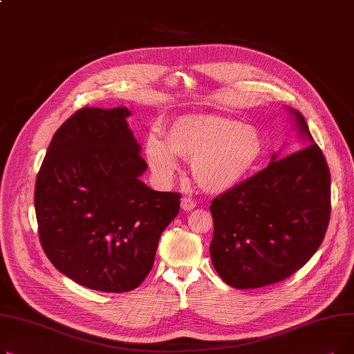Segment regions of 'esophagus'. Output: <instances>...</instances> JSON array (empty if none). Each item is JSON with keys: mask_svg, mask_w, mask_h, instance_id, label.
Instances as JSON below:
<instances>
[{"mask_svg": "<svg viewBox=\"0 0 354 354\" xmlns=\"http://www.w3.org/2000/svg\"><path fill=\"white\" fill-rule=\"evenodd\" d=\"M180 207H182L183 211H192V209L196 207V202H195V199H192V198H189V196H185V198L182 199Z\"/></svg>", "mask_w": 354, "mask_h": 354, "instance_id": "esophagus-1", "label": "esophagus"}]
</instances>
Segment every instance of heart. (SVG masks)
I'll list each match as a JSON object with an SVG mask.
<instances>
[{
    "instance_id": "heart-1",
    "label": "heart",
    "mask_w": 354,
    "mask_h": 354,
    "mask_svg": "<svg viewBox=\"0 0 354 354\" xmlns=\"http://www.w3.org/2000/svg\"><path fill=\"white\" fill-rule=\"evenodd\" d=\"M167 143L158 136L146 142V158L160 179H171L176 156L191 160L202 189L225 192L244 182L261 163L266 145L261 133L243 122L216 115H188L167 129Z\"/></svg>"
}]
</instances>
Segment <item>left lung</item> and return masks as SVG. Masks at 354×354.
<instances>
[{"instance_id": "left-lung-1", "label": "left lung", "mask_w": 354, "mask_h": 354, "mask_svg": "<svg viewBox=\"0 0 354 354\" xmlns=\"http://www.w3.org/2000/svg\"><path fill=\"white\" fill-rule=\"evenodd\" d=\"M310 145L222 192L209 207V247L219 277L234 288H259L299 271L322 245L331 212L330 169L300 111Z\"/></svg>"}]
</instances>
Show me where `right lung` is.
<instances>
[{"mask_svg":"<svg viewBox=\"0 0 354 354\" xmlns=\"http://www.w3.org/2000/svg\"><path fill=\"white\" fill-rule=\"evenodd\" d=\"M126 107L84 106L54 133L35 180L41 247L62 274L83 287L126 292L151 272L179 192H158L146 171Z\"/></svg>","mask_w":354,"mask_h":354,"instance_id":"right-lung-1","label":"right lung"}]
</instances>
